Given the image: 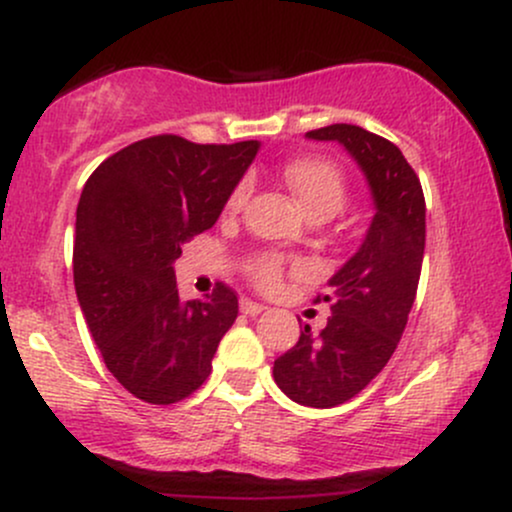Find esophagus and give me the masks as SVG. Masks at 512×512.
I'll return each instance as SVG.
<instances>
[{
  "mask_svg": "<svg viewBox=\"0 0 512 512\" xmlns=\"http://www.w3.org/2000/svg\"><path fill=\"white\" fill-rule=\"evenodd\" d=\"M240 310H243V315L257 317L260 313H264V305L255 303V301H243V303H240Z\"/></svg>",
  "mask_w": 512,
  "mask_h": 512,
  "instance_id": "obj_1",
  "label": "esophagus"
}]
</instances>
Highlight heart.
<instances>
[{"instance_id":"b5f03b06","label":"heart","mask_w":512,"mask_h":512,"mask_svg":"<svg viewBox=\"0 0 512 512\" xmlns=\"http://www.w3.org/2000/svg\"><path fill=\"white\" fill-rule=\"evenodd\" d=\"M284 182L289 185L293 197L298 199L308 216L325 214L332 216L342 211L346 202V180L342 170L332 161L317 156H303L284 166ZM248 197V182H240L228 197V209L236 211ZM252 272L264 286H274L281 279V262L274 255H262L252 262Z\"/></svg>"}]
</instances>
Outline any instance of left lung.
<instances>
[{"mask_svg":"<svg viewBox=\"0 0 512 512\" xmlns=\"http://www.w3.org/2000/svg\"><path fill=\"white\" fill-rule=\"evenodd\" d=\"M305 137L344 146L368 182L375 209L361 248L327 281L322 301L332 315L325 330L313 334L305 325L298 344L274 361V383L286 397L330 409L356 397L402 339L424 262L426 202L407 158L378 134L330 125Z\"/></svg>","mask_w":512,"mask_h":512,"instance_id":"8db88e82","label":"left lung"}]
</instances>
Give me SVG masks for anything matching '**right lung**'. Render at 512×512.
<instances>
[{
	"mask_svg": "<svg viewBox=\"0 0 512 512\" xmlns=\"http://www.w3.org/2000/svg\"><path fill=\"white\" fill-rule=\"evenodd\" d=\"M260 142L192 144L161 134L93 170L76 207L74 286L117 383L149 404H173L211 373L238 317L228 286L182 301L175 260L207 231L255 161Z\"/></svg>",
	"mask_w": 512,
	"mask_h": 512,
	"instance_id": "1",
	"label": "right lung"
}]
</instances>
